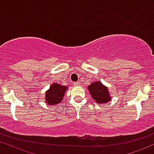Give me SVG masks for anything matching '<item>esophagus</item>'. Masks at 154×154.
<instances>
[{"mask_svg":"<svg viewBox=\"0 0 154 154\" xmlns=\"http://www.w3.org/2000/svg\"><path fill=\"white\" fill-rule=\"evenodd\" d=\"M73 84L75 86H79V85H80V83H79V82H74Z\"/></svg>","mask_w":154,"mask_h":154,"instance_id":"esophagus-1","label":"esophagus"}]
</instances>
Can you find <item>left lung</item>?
<instances>
[{
	"label": "left lung",
	"instance_id": "8db88e82",
	"mask_svg": "<svg viewBox=\"0 0 154 154\" xmlns=\"http://www.w3.org/2000/svg\"><path fill=\"white\" fill-rule=\"evenodd\" d=\"M88 90L92 99L99 104H104L110 102L112 98L108 87L103 85L101 82H94L88 86Z\"/></svg>",
	"mask_w": 154,
	"mask_h": 154
}]
</instances>
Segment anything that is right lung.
<instances>
[{
	"label": "right lung",
	"mask_w": 154,
	"mask_h": 154,
	"mask_svg": "<svg viewBox=\"0 0 154 154\" xmlns=\"http://www.w3.org/2000/svg\"><path fill=\"white\" fill-rule=\"evenodd\" d=\"M68 86L60 85V84L53 83L49 89L46 91L45 94V103L49 105H55L61 103Z\"/></svg>",
	"instance_id": "add662e5"
}]
</instances>
